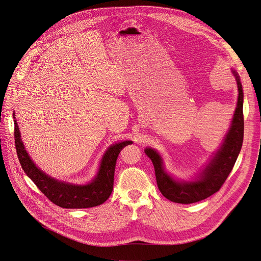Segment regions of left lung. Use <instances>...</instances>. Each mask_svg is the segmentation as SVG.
<instances>
[{
    "instance_id": "obj_1",
    "label": "left lung",
    "mask_w": 261,
    "mask_h": 261,
    "mask_svg": "<svg viewBox=\"0 0 261 261\" xmlns=\"http://www.w3.org/2000/svg\"><path fill=\"white\" fill-rule=\"evenodd\" d=\"M233 74L236 77L239 91L233 121L224 143L202 172L199 180L193 182L175 181L165 172L160 154L151 148L144 150L153 164L158 187L167 199L183 204L203 200L221 189L233 170L240 153L244 136L243 89L238 73L233 70Z\"/></svg>"
}]
</instances>
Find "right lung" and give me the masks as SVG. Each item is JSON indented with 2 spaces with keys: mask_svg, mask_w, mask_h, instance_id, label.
I'll return each mask as SVG.
<instances>
[{
  "mask_svg": "<svg viewBox=\"0 0 261 261\" xmlns=\"http://www.w3.org/2000/svg\"><path fill=\"white\" fill-rule=\"evenodd\" d=\"M13 118H15V114H13ZM20 137L16 120H14L15 147L23 171L47 199L63 208H88L102 204L113 191L118 155L122 148L132 143V141H124L112 145L105 153L99 171L93 181L87 185H73L55 180L36 168L26 152Z\"/></svg>",
  "mask_w": 261,
  "mask_h": 261,
  "instance_id": "right-lung-1",
  "label": "right lung"
}]
</instances>
